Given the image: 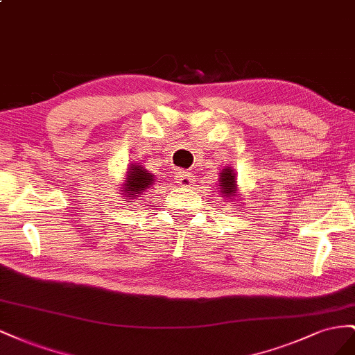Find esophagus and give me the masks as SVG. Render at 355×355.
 <instances>
[{"label": "esophagus", "instance_id": "1", "mask_svg": "<svg viewBox=\"0 0 355 355\" xmlns=\"http://www.w3.org/2000/svg\"><path fill=\"white\" fill-rule=\"evenodd\" d=\"M175 180H177V183L180 186L190 187L191 183H193V175H191L190 172H187V171H178L177 175H175Z\"/></svg>", "mask_w": 355, "mask_h": 355}]
</instances>
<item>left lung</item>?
Listing matches in <instances>:
<instances>
[{
	"label": "left lung",
	"mask_w": 355,
	"mask_h": 355,
	"mask_svg": "<svg viewBox=\"0 0 355 355\" xmlns=\"http://www.w3.org/2000/svg\"><path fill=\"white\" fill-rule=\"evenodd\" d=\"M218 183L221 186L220 191H221L223 196H226L229 199L235 196V193H236V175H235L234 169H230V168L223 169L220 172Z\"/></svg>",
	"instance_id": "left-lung-1"
}]
</instances>
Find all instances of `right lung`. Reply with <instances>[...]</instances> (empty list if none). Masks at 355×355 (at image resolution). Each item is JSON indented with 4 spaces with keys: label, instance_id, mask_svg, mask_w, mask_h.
Returning <instances> with one entry per match:
<instances>
[{
    "label": "right lung",
    "instance_id": "add662e5",
    "mask_svg": "<svg viewBox=\"0 0 355 355\" xmlns=\"http://www.w3.org/2000/svg\"><path fill=\"white\" fill-rule=\"evenodd\" d=\"M155 175H151L147 169H144L141 165H130L128 168V175L123 184V193L125 198L129 199H135L138 198L143 191L150 189V186L153 184Z\"/></svg>",
    "mask_w": 355,
    "mask_h": 355
}]
</instances>
